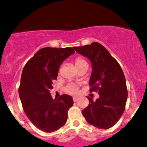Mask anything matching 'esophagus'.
<instances>
[{"instance_id": "34e87169", "label": "esophagus", "mask_w": 147, "mask_h": 147, "mask_svg": "<svg viewBox=\"0 0 147 147\" xmlns=\"http://www.w3.org/2000/svg\"><path fill=\"white\" fill-rule=\"evenodd\" d=\"M78 99H79V98H78V97H73V101H74V102H77V101L78 100Z\"/></svg>"}]
</instances>
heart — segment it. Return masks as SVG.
Listing matches in <instances>:
<instances>
[{
  "mask_svg": "<svg viewBox=\"0 0 147 147\" xmlns=\"http://www.w3.org/2000/svg\"><path fill=\"white\" fill-rule=\"evenodd\" d=\"M85 62H86V61H85V59H82V58H78V59L75 60V65H76L77 67L78 66V65H81V64L85 63ZM66 91L70 94H75L78 92V88H77V86H75V85H69L67 87Z\"/></svg>",
  "mask_w": 147,
  "mask_h": 147,
  "instance_id": "1",
  "label": "heart"
}]
</instances>
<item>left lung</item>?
I'll return each instance as SVG.
<instances>
[{"mask_svg": "<svg viewBox=\"0 0 147 147\" xmlns=\"http://www.w3.org/2000/svg\"><path fill=\"white\" fill-rule=\"evenodd\" d=\"M80 55L86 57L92 64L90 92L98 91L100 97L87 96L89 105L82 111L90 124L108 129L114 126L123 114L128 97L126 79L121 67L108 50L98 42L74 47Z\"/></svg>", "mask_w": 147, "mask_h": 147, "instance_id": "1", "label": "left lung"}]
</instances>
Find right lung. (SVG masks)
<instances>
[{"instance_id":"add662e5","label":"right lung","mask_w":147,"mask_h":147,"mask_svg":"<svg viewBox=\"0 0 147 147\" xmlns=\"http://www.w3.org/2000/svg\"><path fill=\"white\" fill-rule=\"evenodd\" d=\"M71 47H46L39 49L23 69L18 93L28 119L45 132H53L65 124L67 112L73 105L68 95L52 99V81L57 78L60 65L73 55Z\"/></svg>"}]
</instances>
